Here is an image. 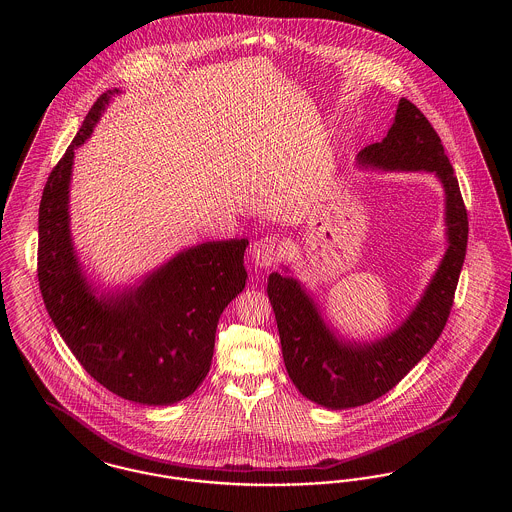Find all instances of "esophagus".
<instances>
[{
	"instance_id": "obj_1",
	"label": "esophagus",
	"mask_w": 512,
	"mask_h": 512,
	"mask_svg": "<svg viewBox=\"0 0 512 512\" xmlns=\"http://www.w3.org/2000/svg\"><path fill=\"white\" fill-rule=\"evenodd\" d=\"M251 257L257 267H272L280 257V245L274 238H261L251 245Z\"/></svg>"
}]
</instances>
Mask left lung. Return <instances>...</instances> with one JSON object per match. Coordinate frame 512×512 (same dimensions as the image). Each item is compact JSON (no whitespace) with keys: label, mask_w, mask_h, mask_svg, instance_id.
Masks as SVG:
<instances>
[{"label":"left lung","mask_w":512,"mask_h":512,"mask_svg":"<svg viewBox=\"0 0 512 512\" xmlns=\"http://www.w3.org/2000/svg\"><path fill=\"white\" fill-rule=\"evenodd\" d=\"M357 161L390 171L436 172L447 195L449 249L411 317L388 338L365 345L338 340L293 278L278 272L268 276L286 370L297 390L328 409L359 407L382 397L432 349L451 313L468 242L459 180L438 132L413 101L399 99L388 136L361 149Z\"/></svg>","instance_id":"8db88e82"}]
</instances>
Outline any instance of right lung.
<instances>
[{"label":"right lung","instance_id":"add662e5","mask_svg":"<svg viewBox=\"0 0 512 512\" xmlns=\"http://www.w3.org/2000/svg\"><path fill=\"white\" fill-rule=\"evenodd\" d=\"M111 94L99 96L49 172L38 213V282L57 332L96 382L128 401L171 405L192 395L209 372L220 315L245 288L247 240L197 245L136 290L94 295L74 257L67 203L74 149Z\"/></svg>","mask_w":512,"mask_h":512}]
</instances>
